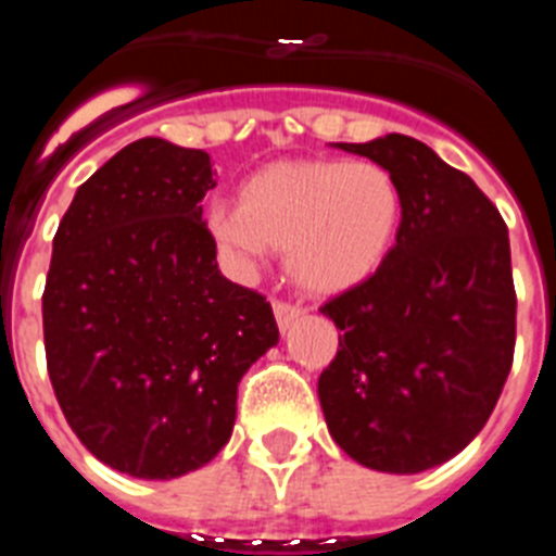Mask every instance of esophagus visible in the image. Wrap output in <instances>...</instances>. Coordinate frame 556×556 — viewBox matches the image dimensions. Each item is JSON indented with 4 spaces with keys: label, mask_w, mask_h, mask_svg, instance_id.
Returning a JSON list of instances; mask_svg holds the SVG:
<instances>
[{
    "label": "esophagus",
    "mask_w": 556,
    "mask_h": 556,
    "mask_svg": "<svg viewBox=\"0 0 556 556\" xmlns=\"http://www.w3.org/2000/svg\"><path fill=\"white\" fill-rule=\"evenodd\" d=\"M273 312H275V323H278V328H281L283 333L294 326V320H301L303 317L301 306H292V303H283V301H275Z\"/></svg>",
    "instance_id": "esophagus-1"
}]
</instances>
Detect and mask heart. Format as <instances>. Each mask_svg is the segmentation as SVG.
Segmentation results:
<instances>
[{
  "instance_id": "heart-1",
  "label": "heart",
  "mask_w": 556,
  "mask_h": 556,
  "mask_svg": "<svg viewBox=\"0 0 556 556\" xmlns=\"http://www.w3.org/2000/svg\"><path fill=\"white\" fill-rule=\"evenodd\" d=\"M404 217V191L372 161H275L239 189V205L208 214L214 242L242 267L283 250L303 292L342 294L387 262Z\"/></svg>"
}]
</instances>
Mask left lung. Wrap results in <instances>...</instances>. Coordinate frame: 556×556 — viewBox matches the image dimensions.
Here are the masks:
<instances>
[{
	"label": "left lung",
	"mask_w": 556,
	"mask_h": 556,
	"mask_svg": "<svg viewBox=\"0 0 556 556\" xmlns=\"http://www.w3.org/2000/svg\"><path fill=\"white\" fill-rule=\"evenodd\" d=\"M333 147L387 166L404 191V217L370 281L320 308L342 333L317 395L351 459L420 473L484 429L513 367L518 301L507 225L424 141L390 132Z\"/></svg>",
	"instance_id": "8db88e82"
}]
</instances>
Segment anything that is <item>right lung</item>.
<instances>
[{
    "label": "right lung",
    "mask_w": 556,
    "mask_h": 556,
    "mask_svg": "<svg viewBox=\"0 0 556 556\" xmlns=\"http://www.w3.org/2000/svg\"><path fill=\"white\" fill-rule=\"evenodd\" d=\"M208 152L132 141L77 189L43 289L49 381L100 462L178 479L223 451L236 387L278 345L262 294L230 283L205 228Z\"/></svg>",
    "instance_id": "obj_1"
}]
</instances>
